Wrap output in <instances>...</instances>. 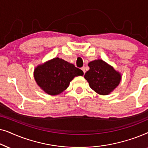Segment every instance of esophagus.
Segmentation results:
<instances>
[{
  "mask_svg": "<svg viewBox=\"0 0 148 148\" xmlns=\"http://www.w3.org/2000/svg\"><path fill=\"white\" fill-rule=\"evenodd\" d=\"M82 70L84 71V73L85 74V73H86V69H85V66H83V67H82Z\"/></svg>",
  "mask_w": 148,
  "mask_h": 148,
  "instance_id": "obj_1",
  "label": "esophagus"
}]
</instances>
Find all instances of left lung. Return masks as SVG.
Masks as SVG:
<instances>
[{
    "label": "left lung",
    "mask_w": 148,
    "mask_h": 148,
    "mask_svg": "<svg viewBox=\"0 0 148 148\" xmlns=\"http://www.w3.org/2000/svg\"><path fill=\"white\" fill-rule=\"evenodd\" d=\"M88 66L90 70L84 77L90 88L98 94L108 95L118 86L121 75L112 66L100 59L90 62Z\"/></svg>",
    "instance_id": "1"
}]
</instances>
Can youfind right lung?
Instances as JSON below:
<instances>
[{
    "mask_svg": "<svg viewBox=\"0 0 148 148\" xmlns=\"http://www.w3.org/2000/svg\"><path fill=\"white\" fill-rule=\"evenodd\" d=\"M83 75V71L59 58H54L38 66L34 70V78L37 84L52 96L60 94L68 88L75 77Z\"/></svg>",
    "mask_w": 148,
    "mask_h": 148,
    "instance_id": "right-lung-1",
    "label": "right lung"
}]
</instances>
